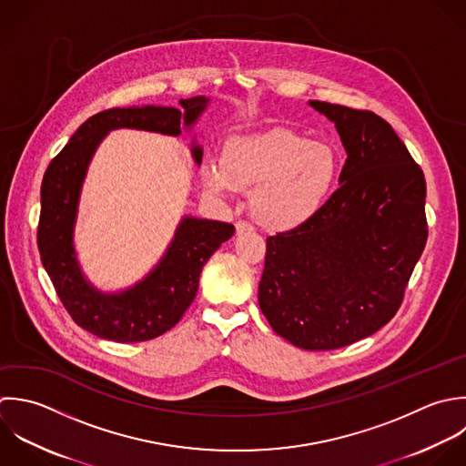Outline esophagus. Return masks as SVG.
Instances as JSON below:
<instances>
[{
    "label": "esophagus",
    "instance_id": "34e87169",
    "mask_svg": "<svg viewBox=\"0 0 466 466\" xmlns=\"http://www.w3.org/2000/svg\"><path fill=\"white\" fill-rule=\"evenodd\" d=\"M236 232H238V234L254 232V225H250V223H247V221H238V223H236Z\"/></svg>",
    "mask_w": 466,
    "mask_h": 466
}]
</instances>
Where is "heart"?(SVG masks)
I'll list each match as a JSON object with an SVG mask.
<instances>
[{
    "label": "heart",
    "mask_w": 466,
    "mask_h": 466,
    "mask_svg": "<svg viewBox=\"0 0 466 466\" xmlns=\"http://www.w3.org/2000/svg\"><path fill=\"white\" fill-rule=\"evenodd\" d=\"M339 176V157L323 141L272 128L227 141L221 165L207 163L201 179L208 192L232 196L253 188L250 208L268 228L290 230L310 221L329 201Z\"/></svg>",
    "instance_id": "heart-1"
}]
</instances>
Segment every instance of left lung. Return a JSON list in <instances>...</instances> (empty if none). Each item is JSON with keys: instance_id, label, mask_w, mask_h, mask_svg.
<instances>
[{"instance_id": "obj_1", "label": "left lung", "mask_w": 466, "mask_h": 466, "mask_svg": "<svg viewBox=\"0 0 466 466\" xmlns=\"http://www.w3.org/2000/svg\"><path fill=\"white\" fill-rule=\"evenodd\" d=\"M347 152L339 188L307 223L267 238L259 309L305 350L372 336L401 307L429 228L427 183L394 128L370 110L309 101Z\"/></svg>"}]
</instances>
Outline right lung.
Wrapping results in <instances>:
<instances>
[{
	"label": "right lung",
	"mask_w": 466,
	"mask_h": 466,
	"mask_svg": "<svg viewBox=\"0 0 466 466\" xmlns=\"http://www.w3.org/2000/svg\"><path fill=\"white\" fill-rule=\"evenodd\" d=\"M208 97L181 99L176 106L108 108L88 117L50 161L41 183L37 248L41 263L70 318L86 332L116 343L154 339L170 330L190 307L208 258L232 238L234 225L185 216L157 265L136 285L101 292L81 272L74 248V225L88 163L110 130L136 128L179 136L192 130ZM199 165L203 148L192 145Z\"/></svg>",
	"instance_id": "right-lung-1"
}]
</instances>
